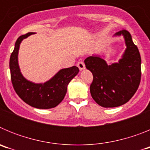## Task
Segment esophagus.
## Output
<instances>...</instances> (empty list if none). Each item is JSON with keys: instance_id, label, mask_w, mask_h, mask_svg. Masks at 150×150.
<instances>
[{"instance_id": "esophagus-1", "label": "esophagus", "mask_w": 150, "mask_h": 150, "mask_svg": "<svg viewBox=\"0 0 150 150\" xmlns=\"http://www.w3.org/2000/svg\"><path fill=\"white\" fill-rule=\"evenodd\" d=\"M76 65H77V67H79V69L80 70V71H83V69H85V64L83 63V62H78Z\"/></svg>"}]
</instances>
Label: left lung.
Returning <instances> with one entry per match:
<instances>
[{"instance_id": "left-lung-1", "label": "left lung", "mask_w": 150, "mask_h": 150, "mask_svg": "<svg viewBox=\"0 0 150 150\" xmlns=\"http://www.w3.org/2000/svg\"><path fill=\"white\" fill-rule=\"evenodd\" d=\"M116 35H123L127 48L119 63L108 65L100 56L85 59L86 67L93 75L90 92L97 104L103 107H116L132 98L141 79V58L137 46L128 30H120Z\"/></svg>"}]
</instances>
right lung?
<instances>
[{"mask_svg":"<svg viewBox=\"0 0 150 150\" xmlns=\"http://www.w3.org/2000/svg\"><path fill=\"white\" fill-rule=\"evenodd\" d=\"M33 34L34 33L30 32L20 36L16 42L10 59L12 84L18 97L26 104L38 109H50L62 101L67 92V85L78 74L79 68L73 66L62 69L44 83L35 84L25 79L18 67V52L22 40Z\"/></svg>","mask_w":150,"mask_h":150,"instance_id":"right-lung-1","label":"right lung"}]
</instances>
